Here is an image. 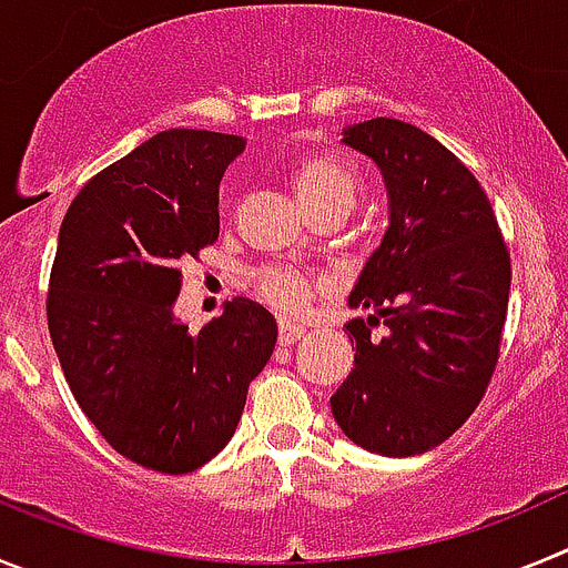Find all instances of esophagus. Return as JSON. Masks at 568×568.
I'll return each instance as SVG.
<instances>
[{
	"mask_svg": "<svg viewBox=\"0 0 568 568\" xmlns=\"http://www.w3.org/2000/svg\"><path fill=\"white\" fill-rule=\"evenodd\" d=\"M304 333H307V329L298 327V324H293V321H287V318L278 321V344L281 346L295 344V341H298Z\"/></svg>",
	"mask_w": 568,
	"mask_h": 568,
	"instance_id": "34e87169",
	"label": "esophagus"
}]
</instances>
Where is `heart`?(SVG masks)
<instances>
[{
    "label": "heart",
    "mask_w": 568,
    "mask_h": 568,
    "mask_svg": "<svg viewBox=\"0 0 568 568\" xmlns=\"http://www.w3.org/2000/svg\"><path fill=\"white\" fill-rule=\"evenodd\" d=\"M295 195L310 213L324 210H349L361 193V173L349 162L329 153H310L298 159L290 173ZM250 284L275 310L298 315L315 293V281L287 264H261L250 273Z\"/></svg>",
    "instance_id": "obj_1"
}]
</instances>
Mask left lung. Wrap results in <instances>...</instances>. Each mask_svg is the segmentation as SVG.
Instances as JSON below:
<instances>
[{
  "mask_svg": "<svg viewBox=\"0 0 568 568\" xmlns=\"http://www.w3.org/2000/svg\"><path fill=\"white\" fill-rule=\"evenodd\" d=\"M344 142L384 173L389 227L349 295V307L375 315L346 324L355 366L329 406L349 440L409 458L444 444L495 375L509 247L480 182L438 139L369 119Z\"/></svg>",
  "mask_w": 568,
  "mask_h": 568,
  "instance_id": "left-lung-1",
  "label": "left lung"
}]
</instances>
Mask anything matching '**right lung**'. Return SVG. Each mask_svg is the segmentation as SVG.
<instances>
[{
  "instance_id": "add662e5",
  "label": "right lung",
  "mask_w": 568,
  "mask_h": 568,
  "mask_svg": "<svg viewBox=\"0 0 568 568\" xmlns=\"http://www.w3.org/2000/svg\"><path fill=\"white\" fill-rule=\"evenodd\" d=\"M244 139L162 130L79 190L59 230L48 329L70 393L115 453L184 475L222 453L278 327L250 298L199 333L173 315L182 261L219 239Z\"/></svg>"
}]
</instances>
